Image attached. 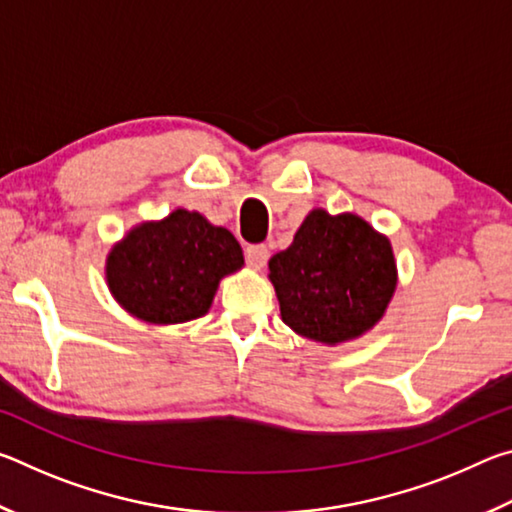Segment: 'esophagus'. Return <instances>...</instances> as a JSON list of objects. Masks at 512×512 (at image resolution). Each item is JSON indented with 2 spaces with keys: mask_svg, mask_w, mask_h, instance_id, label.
I'll return each instance as SVG.
<instances>
[{
  "mask_svg": "<svg viewBox=\"0 0 512 512\" xmlns=\"http://www.w3.org/2000/svg\"><path fill=\"white\" fill-rule=\"evenodd\" d=\"M246 262L259 271V268H264L268 262V248L264 244H255V246H248L246 248Z\"/></svg>",
  "mask_w": 512,
  "mask_h": 512,
  "instance_id": "obj_1",
  "label": "esophagus"
}]
</instances>
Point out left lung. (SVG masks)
<instances>
[{"mask_svg":"<svg viewBox=\"0 0 512 512\" xmlns=\"http://www.w3.org/2000/svg\"><path fill=\"white\" fill-rule=\"evenodd\" d=\"M268 271L284 323L325 345L359 339L375 327L397 287L391 241L350 212L311 210Z\"/></svg>","mask_w":512,"mask_h":512,"instance_id":"left-lung-1","label":"left lung"}]
</instances>
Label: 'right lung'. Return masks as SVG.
Wrapping results in <instances>:
<instances>
[{"instance_id":"obj_1","label":"right lung","mask_w":512,"mask_h":512,"mask_svg":"<svg viewBox=\"0 0 512 512\" xmlns=\"http://www.w3.org/2000/svg\"><path fill=\"white\" fill-rule=\"evenodd\" d=\"M241 266L244 253L230 230L198 212L173 210L162 221L135 225L112 246L106 280L128 314L176 325L205 316L221 277Z\"/></svg>"}]
</instances>
